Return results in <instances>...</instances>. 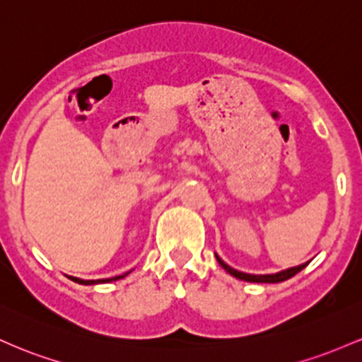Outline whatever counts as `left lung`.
<instances>
[{"mask_svg":"<svg viewBox=\"0 0 362 362\" xmlns=\"http://www.w3.org/2000/svg\"><path fill=\"white\" fill-rule=\"evenodd\" d=\"M215 257H217V255H215ZM217 262L221 263L222 269H224L226 272H229V274L233 275V277L239 279V280H246V282H259V284H265V282L267 284L284 282V280L294 277V275L298 274V272H301L304 267L308 265V263H303V265H299V267H292V269H289V270H284V272H279V274H272V275H251V274H243V272L230 269V267L227 265V263L222 262V259L218 258V257H217Z\"/></svg>","mask_w":362,"mask_h":362,"instance_id":"8db88e82","label":"left lung"}]
</instances>
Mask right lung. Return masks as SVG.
Returning a JSON list of instances; mask_svg holds the SVG:
<instances>
[{
  "label": "right lung",
  "instance_id": "add662e5",
  "mask_svg": "<svg viewBox=\"0 0 362 362\" xmlns=\"http://www.w3.org/2000/svg\"><path fill=\"white\" fill-rule=\"evenodd\" d=\"M128 274L124 275H117V277H111V279H99V280H82V279H76V277H70L73 282L76 284H83V286H92V284H104V282H112V280H119L123 277H127Z\"/></svg>",
  "mask_w": 362,
  "mask_h": 362
}]
</instances>
